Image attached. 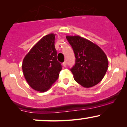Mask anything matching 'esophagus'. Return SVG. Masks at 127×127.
<instances>
[{"mask_svg": "<svg viewBox=\"0 0 127 127\" xmlns=\"http://www.w3.org/2000/svg\"><path fill=\"white\" fill-rule=\"evenodd\" d=\"M63 66L64 67H66V65H67V63H66V62H64L63 63Z\"/></svg>", "mask_w": 127, "mask_h": 127, "instance_id": "1", "label": "esophagus"}]
</instances>
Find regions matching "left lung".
<instances>
[{
  "mask_svg": "<svg viewBox=\"0 0 127 127\" xmlns=\"http://www.w3.org/2000/svg\"><path fill=\"white\" fill-rule=\"evenodd\" d=\"M75 53V64L70 70L76 82L85 88L98 84L108 68V60L97 45L79 36H67Z\"/></svg>",
  "mask_w": 127,
  "mask_h": 127,
  "instance_id": "obj_1",
  "label": "left lung"
}]
</instances>
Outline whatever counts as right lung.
Listing matches in <instances>:
<instances>
[{"mask_svg":"<svg viewBox=\"0 0 127 127\" xmlns=\"http://www.w3.org/2000/svg\"><path fill=\"white\" fill-rule=\"evenodd\" d=\"M54 33L43 36L26 55L22 64L26 81L33 90L45 92L57 80L62 69L57 60Z\"/></svg>","mask_w":127,"mask_h":127,"instance_id":"1","label":"right lung"}]
</instances>
